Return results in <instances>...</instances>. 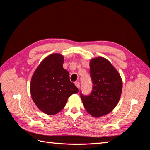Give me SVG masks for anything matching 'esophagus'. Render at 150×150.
<instances>
[{
    "label": "esophagus",
    "instance_id": "esophagus-1",
    "mask_svg": "<svg viewBox=\"0 0 150 150\" xmlns=\"http://www.w3.org/2000/svg\"><path fill=\"white\" fill-rule=\"evenodd\" d=\"M75 85H76V86L78 88H79V87H80V83H79V82H76L75 83Z\"/></svg>",
    "mask_w": 150,
    "mask_h": 150
}]
</instances>
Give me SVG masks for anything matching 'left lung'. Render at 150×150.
<instances>
[{
	"mask_svg": "<svg viewBox=\"0 0 150 150\" xmlns=\"http://www.w3.org/2000/svg\"><path fill=\"white\" fill-rule=\"evenodd\" d=\"M93 91L89 96L81 94L87 112L95 117L111 112L118 103L122 88L120 73L106 58L97 57L90 61Z\"/></svg>",
	"mask_w": 150,
	"mask_h": 150,
	"instance_id": "8db88e82",
	"label": "left lung"
}]
</instances>
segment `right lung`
<instances>
[{"label": "right lung", "instance_id": "add662e5", "mask_svg": "<svg viewBox=\"0 0 150 150\" xmlns=\"http://www.w3.org/2000/svg\"><path fill=\"white\" fill-rule=\"evenodd\" d=\"M63 63L62 54H50L40 63L32 76V99L39 110L48 115L60 112L68 98L79 91L70 81L69 73L63 68Z\"/></svg>", "mask_w": 150, "mask_h": 150}]
</instances>
